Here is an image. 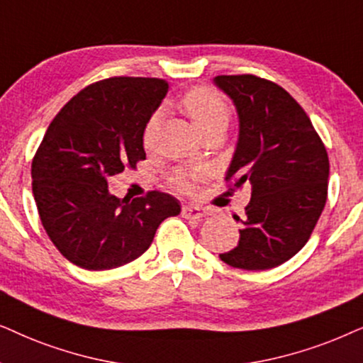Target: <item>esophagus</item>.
Wrapping results in <instances>:
<instances>
[{
  "instance_id": "obj_1",
  "label": "esophagus",
  "mask_w": 363,
  "mask_h": 363,
  "mask_svg": "<svg viewBox=\"0 0 363 363\" xmlns=\"http://www.w3.org/2000/svg\"><path fill=\"white\" fill-rule=\"evenodd\" d=\"M182 216L186 219H201L206 216V211L199 206H184L182 207Z\"/></svg>"
}]
</instances>
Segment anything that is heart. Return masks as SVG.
<instances>
[{
    "instance_id": "b5f03b06",
    "label": "heart",
    "mask_w": 363,
    "mask_h": 363,
    "mask_svg": "<svg viewBox=\"0 0 363 363\" xmlns=\"http://www.w3.org/2000/svg\"><path fill=\"white\" fill-rule=\"evenodd\" d=\"M182 109L186 111V114L189 116V119L194 124V128L201 134L212 129H222L225 131L227 124L230 119V109L225 104V101L220 98L219 94L214 93L211 89L197 88L187 93L181 101ZM162 111L159 109L156 113L151 114V118L147 119L146 128H144V144L151 143V139L156 133L159 123H161ZM174 182L181 187V189H189V182L184 174H177L174 177Z\"/></svg>"
}]
</instances>
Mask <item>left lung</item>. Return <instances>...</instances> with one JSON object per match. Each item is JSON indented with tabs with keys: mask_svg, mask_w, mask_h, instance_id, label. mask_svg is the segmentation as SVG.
I'll return each instance as SVG.
<instances>
[{
	"mask_svg": "<svg viewBox=\"0 0 363 363\" xmlns=\"http://www.w3.org/2000/svg\"><path fill=\"white\" fill-rule=\"evenodd\" d=\"M239 118L225 172L234 189L252 186L238 247L220 254L230 267L267 270L292 259L311 238L327 201L328 156L301 104L272 81L216 76Z\"/></svg>",
	"mask_w": 363,
	"mask_h": 363,
	"instance_id": "8db88e82",
	"label": "left lung"
}]
</instances>
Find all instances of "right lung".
<instances>
[{
  "label": "right lung",
  "mask_w": 363,
  "mask_h": 363,
  "mask_svg": "<svg viewBox=\"0 0 363 363\" xmlns=\"http://www.w3.org/2000/svg\"><path fill=\"white\" fill-rule=\"evenodd\" d=\"M167 91L156 77H109L77 93L48 128L33 159V196L51 242L77 267L133 262L181 212L164 192L129 201L108 189V177L146 159L144 128Z\"/></svg>",
  "instance_id": "obj_1"
}]
</instances>
